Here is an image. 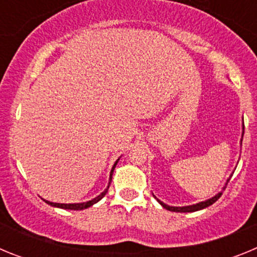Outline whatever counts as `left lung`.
Wrapping results in <instances>:
<instances>
[{
  "mask_svg": "<svg viewBox=\"0 0 257 257\" xmlns=\"http://www.w3.org/2000/svg\"><path fill=\"white\" fill-rule=\"evenodd\" d=\"M244 128V126H243ZM243 136V135H242ZM229 181V179H228ZM228 181H226V184H228ZM225 189V188H224ZM222 193H217L216 196L212 197V198L207 199V201H203V202H199V203H196V205H192V206H184V207H172V206H169V205H166V203H163V202H161L160 199H157V201L160 202L161 206H163V207L166 208V210H169V211H174V212H194V211H199V210H203V208L208 207V206H211L212 203H215V202L217 201V199L221 197Z\"/></svg>",
  "mask_w": 257,
  "mask_h": 257,
  "instance_id": "obj_1",
  "label": "left lung"
}]
</instances>
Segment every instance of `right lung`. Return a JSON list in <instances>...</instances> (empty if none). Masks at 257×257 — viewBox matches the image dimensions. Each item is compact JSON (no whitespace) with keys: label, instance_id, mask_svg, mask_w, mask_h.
I'll list each match as a JSON object with an SVG mask.
<instances>
[{"label":"right lung","instance_id":"1","mask_svg":"<svg viewBox=\"0 0 257 257\" xmlns=\"http://www.w3.org/2000/svg\"><path fill=\"white\" fill-rule=\"evenodd\" d=\"M118 162V161H117ZM117 162L114 163V166L112 167V171H110V176H109V184H108V187H106V189L104 190L101 194H99V196L96 197V198L91 199V201H87V202H83V203H54V202H50V201H46V199H44L45 202H46L47 205L52 206V207H59V208H64V210H85V208L87 207H91L92 205H95L96 202L100 201L101 198H103L104 196L106 194V192H108L109 189V185H110V181H112V175H113V171H114V167L115 165H117Z\"/></svg>","mask_w":257,"mask_h":257}]
</instances>
